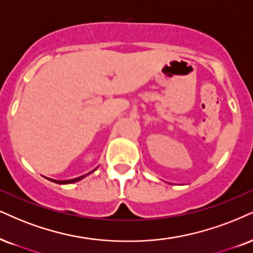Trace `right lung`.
Here are the masks:
<instances>
[{"mask_svg": "<svg viewBox=\"0 0 253 253\" xmlns=\"http://www.w3.org/2000/svg\"><path fill=\"white\" fill-rule=\"evenodd\" d=\"M91 172H92V171H91ZM91 172H89V173H91ZM89 173H86V174H83V176H81V177H77V178H73V179H67V180H56V179H51V178H48V179H49V180H51V182H54V183H57V184H71V183L79 182V180L83 179L84 177H86V176H88Z\"/></svg>", "mask_w": 253, "mask_h": 253, "instance_id": "right-lung-1", "label": "right lung"}]
</instances>
